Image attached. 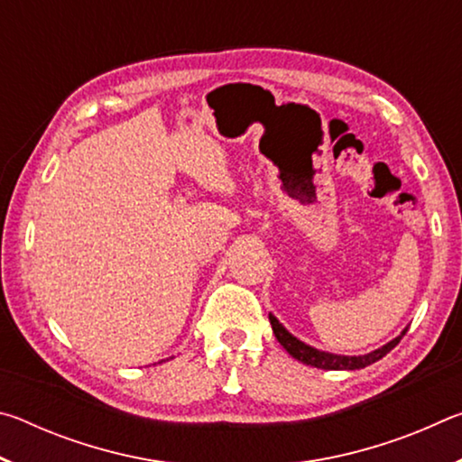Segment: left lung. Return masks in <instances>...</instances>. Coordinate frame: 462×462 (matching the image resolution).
<instances>
[{"label":"left lung","mask_w":462,"mask_h":462,"mask_svg":"<svg viewBox=\"0 0 462 462\" xmlns=\"http://www.w3.org/2000/svg\"><path fill=\"white\" fill-rule=\"evenodd\" d=\"M269 322L273 326V334H275V338L279 340L281 346H283L289 355L297 361L303 363V365H310V366H316V369H326V371H356V369H365V366H369L373 363H377L379 358L385 356L387 353H391L400 340L408 332V328H403L400 336H395L393 340H389L387 344H383L381 348L373 350V353H366V355H358V356H348V355H334V353H326V350H319L310 346V344L301 342L300 338H295V336L287 330V328L279 322V319L269 314Z\"/></svg>","instance_id":"1"}]
</instances>
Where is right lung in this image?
I'll return each mask as SVG.
<instances>
[{
    "label": "right lung",
    "instance_id": "add662e5",
    "mask_svg": "<svg viewBox=\"0 0 462 462\" xmlns=\"http://www.w3.org/2000/svg\"><path fill=\"white\" fill-rule=\"evenodd\" d=\"M171 358H173V356H171ZM161 363H162V361H161Z\"/></svg>",
    "mask_w": 462,
    "mask_h": 462
}]
</instances>
